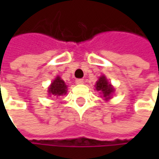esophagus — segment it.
<instances>
[{
    "instance_id": "1",
    "label": "esophagus",
    "mask_w": 159,
    "mask_h": 159,
    "mask_svg": "<svg viewBox=\"0 0 159 159\" xmlns=\"http://www.w3.org/2000/svg\"><path fill=\"white\" fill-rule=\"evenodd\" d=\"M84 83V80H83L82 79H78V80H76V84H78V85H80V84H83Z\"/></svg>"
}]
</instances>
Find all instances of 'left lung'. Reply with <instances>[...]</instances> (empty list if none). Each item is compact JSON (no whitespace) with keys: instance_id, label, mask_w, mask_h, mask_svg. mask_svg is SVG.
Wrapping results in <instances>:
<instances>
[{"instance_id":"1","label":"left lung","mask_w":159,"mask_h":159,"mask_svg":"<svg viewBox=\"0 0 159 159\" xmlns=\"http://www.w3.org/2000/svg\"><path fill=\"white\" fill-rule=\"evenodd\" d=\"M95 89L96 91H100L102 95V97L104 98L105 101H108L109 99L111 98V95L114 92L113 87L108 82L106 77L102 75L99 78V80L96 81L95 84Z\"/></svg>"}]
</instances>
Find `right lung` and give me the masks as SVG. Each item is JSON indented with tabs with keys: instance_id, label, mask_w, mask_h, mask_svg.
<instances>
[{
	"instance_id": "1",
	"label": "right lung",
	"mask_w": 159,
	"mask_h": 159,
	"mask_svg": "<svg viewBox=\"0 0 159 159\" xmlns=\"http://www.w3.org/2000/svg\"><path fill=\"white\" fill-rule=\"evenodd\" d=\"M48 92L50 95L55 96L65 95L67 93V86L60 77H57L49 86Z\"/></svg>"
}]
</instances>
